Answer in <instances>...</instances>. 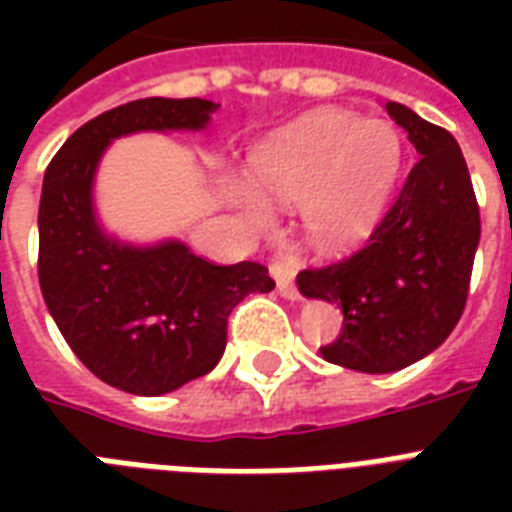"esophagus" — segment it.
Listing matches in <instances>:
<instances>
[{"label": "esophagus", "mask_w": 512, "mask_h": 512, "mask_svg": "<svg viewBox=\"0 0 512 512\" xmlns=\"http://www.w3.org/2000/svg\"><path fill=\"white\" fill-rule=\"evenodd\" d=\"M271 276L276 279V289H279L281 297L287 300H297L300 292L295 287V268L284 260H271Z\"/></svg>", "instance_id": "34e87169"}]
</instances>
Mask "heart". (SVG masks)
Listing matches in <instances>:
<instances>
[{
  "label": "heart",
  "mask_w": 512,
  "mask_h": 512,
  "mask_svg": "<svg viewBox=\"0 0 512 512\" xmlns=\"http://www.w3.org/2000/svg\"><path fill=\"white\" fill-rule=\"evenodd\" d=\"M404 162V143L390 122L361 119L340 108L300 116L252 154V180L268 201L305 204V231L321 249H348L380 220ZM241 188L255 225H268V204Z\"/></svg>",
  "instance_id": "obj_1"
}]
</instances>
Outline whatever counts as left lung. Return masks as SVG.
Listing matches in <instances>:
<instances>
[{
    "label": "left lung",
    "instance_id": "left-lung-1",
    "mask_svg": "<svg viewBox=\"0 0 512 512\" xmlns=\"http://www.w3.org/2000/svg\"><path fill=\"white\" fill-rule=\"evenodd\" d=\"M385 108L420 162L364 247L297 273L305 297L342 308L340 335L321 356L366 374L398 372L452 335L481 239L476 193L452 132L401 103Z\"/></svg>",
    "mask_w": 512,
    "mask_h": 512
}]
</instances>
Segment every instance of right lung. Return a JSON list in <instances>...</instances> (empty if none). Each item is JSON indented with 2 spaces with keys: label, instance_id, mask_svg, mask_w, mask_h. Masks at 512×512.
Masks as SVG:
<instances>
[{
  "label": "right lung",
  "instance_id": "right-lung-1",
  "mask_svg": "<svg viewBox=\"0 0 512 512\" xmlns=\"http://www.w3.org/2000/svg\"><path fill=\"white\" fill-rule=\"evenodd\" d=\"M215 111L201 98L132 100L82 124L44 172L39 287L47 311L95 377L135 396H162L212 372L233 308L276 287L260 263L215 265L175 239L124 244L95 215L92 183L111 140L204 130Z\"/></svg>",
  "mask_w": 512,
  "mask_h": 512
}]
</instances>
